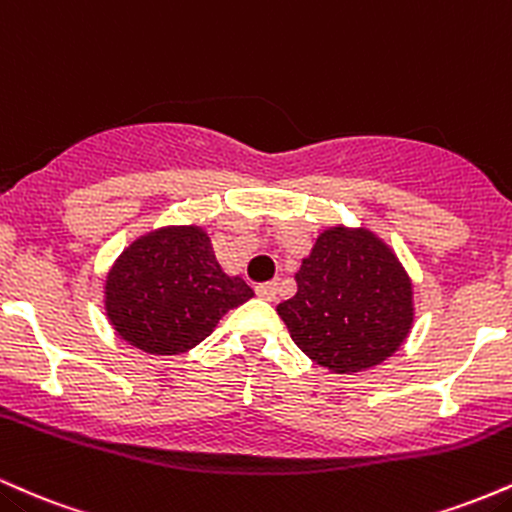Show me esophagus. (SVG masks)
Here are the masks:
<instances>
[{"label": "esophagus", "mask_w": 512, "mask_h": 512, "mask_svg": "<svg viewBox=\"0 0 512 512\" xmlns=\"http://www.w3.org/2000/svg\"><path fill=\"white\" fill-rule=\"evenodd\" d=\"M256 295L261 297V300H268V302H273L275 300V295H278V283H261V285H256Z\"/></svg>", "instance_id": "esophagus-1"}]
</instances>
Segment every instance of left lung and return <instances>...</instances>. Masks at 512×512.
Masks as SVG:
<instances>
[{
	"mask_svg": "<svg viewBox=\"0 0 512 512\" xmlns=\"http://www.w3.org/2000/svg\"><path fill=\"white\" fill-rule=\"evenodd\" d=\"M295 280V297L278 314L297 348L326 370H370L409 338L413 283L392 246L367 227H326Z\"/></svg>",
	"mask_w": 512,
	"mask_h": 512,
	"instance_id": "8db88e82",
	"label": "left lung"
}]
</instances>
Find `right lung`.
<instances>
[{"instance_id": "obj_1", "label": "right lung", "mask_w": 512, "mask_h": 512, "mask_svg": "<svg viewBox=\"0 0 512 512\" xmlns=\"http://www.w3.org/2000/svg\"><path fill=\"white\" fill-rule=\"evenodd\" d=\"M251 297L244 278L222 271L210 234L198 225H169L137 237L103 283L111 326L149 355L195 348L229 309Z\"/></svg>"}]
</instances>
